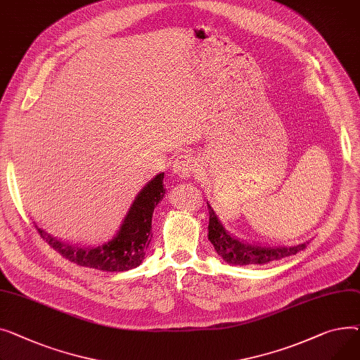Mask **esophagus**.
I'll list each match as a JSON object with an SVG mask.
<instances>
[{"mask_svg":"<svg viewBox=\"0 0 360 360\" xmlns=\"http://www.w3.org/2000/svg\"><path fill=\"white\" fill-rule=\"evenodd\" d=\"M196 170V160L190 153H181L177 155L174 164H173V172L176 176L181 179H187L193 174Z\"/></svg>","mask_w":360,"mask_h":360,"instance_id":"34e87169","label":"esophagus"}]
</instances>
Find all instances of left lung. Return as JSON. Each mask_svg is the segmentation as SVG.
I'll use <instances>...</instances> for the list:
<instances>
[{
	"instance_id": "left-lung-1",
	"label": "left lung",
	"mask_w": 360,
	"mask_h": 360,
	"mask_svg": "<svg viewBox=\"0 0 360 360\" xmlns=\"http://www.w3.org/2000/svg\"><path fill=\"white\" fill-rule=\"evenodd\" d=\"M209 207V241L214 244L218 256H221L228 264H266L269 262L281 260L283 257L297 255L298 251L304 250L309 241L292 247H262L257 244H248L245 241H240L234 236L224 228L221 221L218 219L212 206Z\"/></svg>"
}]
</instances>
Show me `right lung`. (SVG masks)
Returning <instances> with one entry per match:
<instances>
[{"mask_svg":"<svg viewBox=\"0 0 360 360\" xmlns=\"http://www.w3.org/2000/svg\"><path fill=\"white\" fill-rule=\"evenodd\" d=\"M164 173L157 174L135 198L113 240L97 247L62 243L36 225L40 237L67 260L103 271H123L139 266L151 243L154 207L164 198Z\"/></svg>","mask_w":360,"mask_h":360,"instance_id":"right-lung-1","label":"right lung"}]
</instances>
